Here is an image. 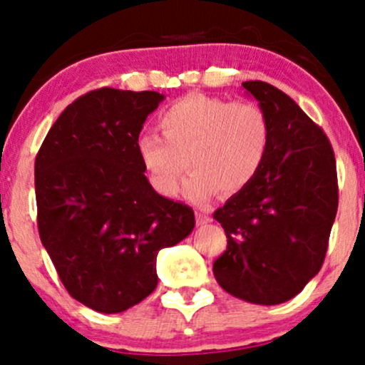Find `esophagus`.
<instances>
[{
	"instance_id": "esophagus-1",
	"label": "esophagus",
	"mask_w": 365,
	"mask_h": 365,
	"mask_svg": "<svg viewBox=\"0 0 365 365\" xmlns=\"http://www.w3.org/2000/svg\"><path fill=\"white\" fill-rule=\"evenodd\" d=\"M196 220L200 226H205V224L212 222V215L206 210H200V212H196Z\"/></svg>"
}]
</instances>
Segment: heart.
I'll list each match as a JSON object with an SVG mask.
<instances>
[{"label":"heart","instance_id":"1","mask_svg":"<svg viewBox=\"0 0 365 365\" xmlns=\"http://www.w3.org/2000/svg\"><path fill=\"white\" fill-rule=\"evenodd\" d=\"M160 134L145 130L135 152L153 189L175 196L189 157L190 178L185 196L205 203L220 189L235 194L256 178L270 145L267 114L254 102H227L190 93L160 114Z\"/></svg>","mask_w":365,"mask_h":365}]
</instances>
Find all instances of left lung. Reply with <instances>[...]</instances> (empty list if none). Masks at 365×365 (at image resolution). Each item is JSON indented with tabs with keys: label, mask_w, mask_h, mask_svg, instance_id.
<instances>
[{
	"label": "left lung",
	"mask_w": 365,
	"mask_h": 365,
	"mask_svg": "<svg viewBox=\"0 0 365 365\" xmlns=\"http://www.w3.org/2000/svg\"><path fill=\"white\" fill-rule=\"evenodd\" d=\"M270 125L256 178L215 210L227 247L213 263L224 292L259 305L288 302L322 268L337 213L336 157L293 98L263 81L242 83Z\"/></svg>",
	"instance_id": "obj_1"
}]
</instances>
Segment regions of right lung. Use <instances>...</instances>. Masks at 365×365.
Returning <instances> with one entry per match:
<instances>
[{
  "label": "right lung",
  "instance_id": "obj_1",
  "mask_svg": "<svg viewBox=\"0 0 365 365\" xmlns=\"http://www.w3.org/2000/svg\"><path fill=\"white\" fill-rule=\"evenodd\" d=\"M164 101L157 91L101 88L77 98L35 160L38 233L70 297L104 314L157 288V254L194 230L190 206L160 196L135 139Z\"/></svg>",
  "mask_w": 365,
  "mask_h": 365
}]
</instances>
